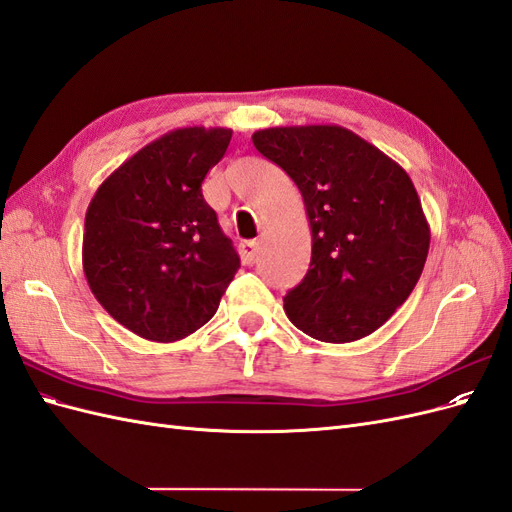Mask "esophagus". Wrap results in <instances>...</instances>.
I'll list each match as a JSON object with an SVG mask.
<instances>
[{"instance_id":"1","label":"esophagus","mask_w":512,"mask_h":512,"mask_svg":"<svg viewBox=\"0 0 512 512\" xmlns=\"http://www.w3.org/2000/svg\"><path fill=\"white\" fill-rule=\"evenodd\" d=\"M258 250H260L258 241H243V243H241L239 252H241V258H243L245 265H254L256 256H258Z\"/></svg>"}]
</instances>
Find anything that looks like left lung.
<instances>
[{
	"label": "left lung",
	"instance_id": "obj_1",
	"mask_svg": "<svg viewBox=\"0 0 512 512\" xmlns=\"http://www.w3.org/2000/svg\"><path fill=\"white\" fill-rule=\"evenodd\" d=\"M262 156L303 196L312 260L284 299L294 327L327 344L367 337L389 320L423 273L431 230L408 173L335 123L252 134Z\"/></svg>",
	"mask_w": 512,
	"mask_h": 512
}]
</instances>
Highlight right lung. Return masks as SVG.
Wrapping results in <instances>:
<instances>
[{
	"mask_svg": "<svg viewBox=\"0 0 512 512\" xmlns=\"http://www.w3.org/2000/svg\"><path fill=\"white\" fill-rule=\"evenodd\" d=\"M230 138V128L170 130L115 168L87 207L89 290L149 342L173 344L203 327L239 269L200 190Z\"/></svg>",
	"mask_w": 512,
	"mask_h": 512,
	"instance_id": "right-lung-1",
	"label": "right lung"
}]
</instances>
